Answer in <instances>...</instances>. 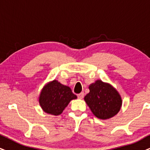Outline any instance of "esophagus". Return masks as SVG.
<instances>
[{"mask_svg": "<svg viewBox=\"0 0 150 150\" xmlns=\"http://www.w3.org/2000/svg\"><path fill=\"white\" fill-rule=\"evenodd\" d=\"M84 93L83 92H81V93H80L77 94V97H78L79 99H82V98H84Z\"/></svg>", "mask_w": 150, "mask_h": 150, "instance_id": "esophagus-1", "label": "esophagus"}]
</instances>
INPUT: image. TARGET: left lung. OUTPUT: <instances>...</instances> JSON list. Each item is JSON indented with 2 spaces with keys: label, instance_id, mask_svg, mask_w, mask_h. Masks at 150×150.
<instances>
[{
  "label": "left lung",
  "instance_id": "obj_1",
  "mask_svg": "<svg viewBox=\"0 0 150 150\" xmlns=\"http://www.w3.org/2000/svg\"><path fill=\"white\" fill-rule=\"evenodd\" d=\"M88 88L90 92L84 99L95 116L107 120L120 111L122 98L113 86L98 79L89 85Z\"/></svg>",
  "mask_w": 150,
  "mask_h": 150
}]
</instances>
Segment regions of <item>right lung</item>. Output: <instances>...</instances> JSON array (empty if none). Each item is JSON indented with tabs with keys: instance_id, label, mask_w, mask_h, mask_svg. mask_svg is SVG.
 <instances>
[{
	"instance_id": "1",
	"label": "right lung",
	"mask_w": 150,
	"mask_h": 150,
	"mask_svg": "<svg viewBox=\"0 0 150 150\" xmlns=\"http://www.w3.org/2000/svg\"><path fill=\"white\" fill-rule=\"evenodd\" d=\"M77 99L71 88L54 79L47 83L41 90L39 102L41 109L48 114L59 115L72 100Z\"/></svg>"
}]
</instances>
